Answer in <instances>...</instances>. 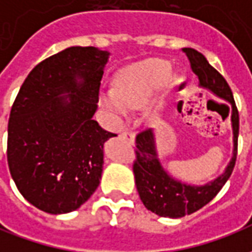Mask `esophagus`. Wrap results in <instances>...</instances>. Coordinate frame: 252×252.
I'll return each instance as SVG.
<instances>
[{"instance_id":"esophagus-1","label":"esophagus","mask_w":252,"mask_h":252,"mask_svg":"<svg viewBox=\"0 0 252 252\" xmlns=\"http://www.w3.org/2000/svg\"><path fill=\"white\" fill-rule=\"evenodd\" d=\"M121 137H124V139H126L128 142H131V143L135 142V135H133L132 132H128V131L123 132V133H121Z\"/></svg>"}]
</instances>
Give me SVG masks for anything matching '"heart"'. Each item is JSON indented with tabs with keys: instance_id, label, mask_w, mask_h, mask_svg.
I'll return each mask as SVG.
<instances>
[{
	"instance_id": "1",
	"label": "heart",
	"mask_w": 252,
	"mask_h": 252,
	"mask_svg": "<svg viewBox=\"0 0 252 252\" xmlns=\"http://www.w3.org/2000/svg\"><path fill=\"white\" fill-rule=\"evenodd\" d=\"M171 66L162 59H151L121 70L115 78V89L99 93V104L117 120L124 117L128 110L139 109L147 104L158 90L166 85H173L169 77ZM163 104H155L147 110V119L158 120Z\"/></svg>"
}]
</instances>
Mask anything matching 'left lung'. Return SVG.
<instances>
[{
  "label": "left lung",
  "instance_id": "1",
  "mask_svg": "<svg viewBox=\"0 0 252 252\" xmlns=\"http://www.w3.org/2000/svg\"><path fill=\"white\" fill-rule=\"evenodd\" d=\"M182 51L189 59L191 71L198 78V88L209 90L216 97L231 105L233 148L232 157L221 174L204 185H193L175 178L164 169L159 157L155 131L148 129L137 135V158L133 163V175L139 197L148 211L160 217L170 219H178L194 213L213 200L232 174L238 153L239 115L227 81L209 64L201 52L188 47L182 48Z\"/></svg>",
  "mask_w": 252,
  "mask_h": 252
}]
</instances>
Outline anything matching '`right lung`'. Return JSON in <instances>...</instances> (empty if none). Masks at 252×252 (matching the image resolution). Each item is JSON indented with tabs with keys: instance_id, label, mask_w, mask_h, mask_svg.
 <instances>
[{
	"instance_id": "obj_1",
	"label": "right lung",
	"mask_w": 252,
	"mask_h": 252,
	"mask_svg": "<svg viewBox=\"0 0 252 252\" xmlns=\"http://www.w3.org/2000/svg\"><path fill=\"white\" fill-rule=\"evenodd\" d=\"M109 57L97 47H68L39 63L16 97L9 170L21 195L40 211H75L98 188L104 144L116 136L93 119Z\"/></svg>"
}]
</instances>
